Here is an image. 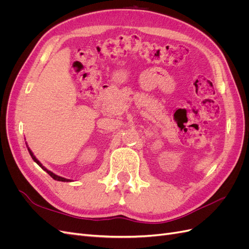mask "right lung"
Masks as SVG:
<instances>
[{
    "mask_svg": "<svg viewBox=\"0 0 249 249\" xmlns=\"http://www.w3.org/2000/svg\"><path fill=\"white\" fill-rule=\"evenodd\" d=\"M28 150H29V153H30V155H31V157H32V159L34 160V162H36L37 164H38L39 165V166L44 170V171H47L48 173H49V175L53 178H54V179H56V180H60V182H71V179H67V178H62V177H59V176H57V175H55V173H53L52 171H50V170H48L46 167H44L43 166V165L38 161V160H37L36 159V157L33 155V153L31 152V149H30L29 147H28Z\"/></svg>",
    "mask_w": 249,
    "mask_h": 249,
    "instance_id": "add662e5",
    "label": "right lung"
}]
</instances>
